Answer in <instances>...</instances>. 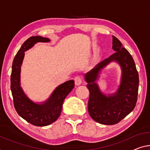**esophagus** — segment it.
Returning a JSON list of instances; mask_svg holds the SVG:
<instances>
[{
	"label": "esophagus",
	"instance_id": "esophagus-1",
	"mask_svg": "<svg viewBox=\"0 0 150 150\" xmlns=\"http://www.w3.org/2000/svg\"><path fill=\"white\" fill-rule=\"evenodd\" d=\"M74 82L76 85H80L82 82V78L80 76H76L74 78Z\"/></svg>",
	"mask_w": 150,
	"mask_h": 150
}]
</instances>
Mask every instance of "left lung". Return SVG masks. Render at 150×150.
<instances>
[{"instance_id": "left-lung-1", "label": "left lung", "mask_w": 150, "mask_h": 150, "mask_svg": "<svg viewBox=\"0 0 150 150\" xmlns=\"http://www.w3.org/2000/svg\"><path fill=\"white\" fill-rule=\"evenodd\" d=\"M112 48L115 52L114 54L84 75L90 93L89 115L94 121L104 125L118 123L134 109L139 88V74L134 60L121 41L113 35ZM114 61L121 66V83L116 93L107 96L100 91L96 80L102 69Z\"/></svg>"}]
</instances>
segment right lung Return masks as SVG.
Returning a JSON list of instances; mask_svg holds the SVG:
<instances>
[{
	"mask_svg": "<svg viewBox=\"0 0 150 150\" xmlns=\"http://www.w3.org/2000/svg\"><path fill=\"white\" fill-rule=\"evenodd\" d=\"M48 38L33 36L25 41L14 58L11 75V90L14 107L19 116L32 125L43 127L56 121L62 112L64 99L74 88V81L68 80L57 87L45 102L38 104L27 97L21 87V66L25 52L38 42H49Z\"/></svg>",
	"mask_w": 150,
	"mask_h": 150,
	"instance_id": "1",
	"label": "right lung"
}]
</instances>
